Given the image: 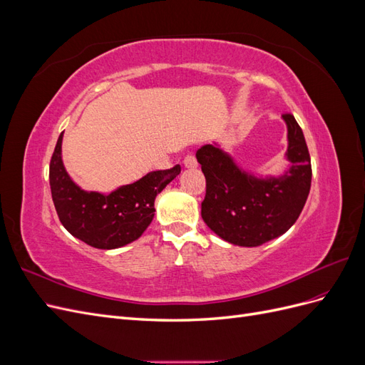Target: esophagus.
<instances>
[{"label": "esophagus", "mask_w": 365, "mask_h": 365, "mask_svg": "<svg viewBox=\"0 0 365 365\" xmlns=\"http://www.w3.org/2000/svg\"><path fill=\"white\" fill-rule=\"evenodd\" d=\"M196 158L193 153H187V155L184 157V165L185 168H196Z\"/></svg>", "instance_id": "34e87169"}]
</instances>
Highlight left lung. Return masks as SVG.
<instances>
[{"label": "left lung", "instance_id": "obj_1", "mask_svg": "<svg viewBox=\"0 0 365 365\" xmlns=\"http://www.w3.org/2000/svg\"><path fill=\"white\" fill-rule=\"evenodd\" d=\"M283 118L289 140L286 155L292 165L280 178H254L212 145L196 152L207 181L201 216L210 230L230 244L259 247L282 236L306 204L312 180L311 155L294 115L284 113Z\"/></svg>", "mask_w": 365, "mask_h": 365}]
</instances>
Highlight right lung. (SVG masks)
Returning a JSON list of instances; mask_svg holds the SVG:
<instances>
[{"instance_id":"add662e5","label":"right lung","mask_w":365,"mask_h":365,"mask_svg":"<svg viewBox=\"0 0 365 365\" xmlns=\"http://www.w3.org/2000/svg\"><path fill=\"white\" fill-rule=\"evenodd\" d=\"M62 134L50 161V189L62 225L85 244L114 250L138 239L155 215V197L181 165L150 172L134 184L120 187L109 195L83 192L68 176L62 163Z\"/></svg>"}]
</instances>
